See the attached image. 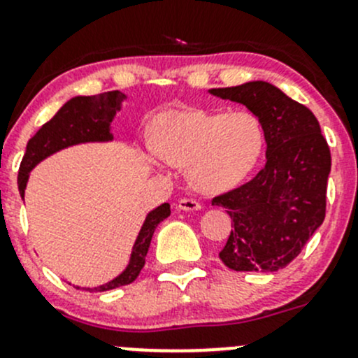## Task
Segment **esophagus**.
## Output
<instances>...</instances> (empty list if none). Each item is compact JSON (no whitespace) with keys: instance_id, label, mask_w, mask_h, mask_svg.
Wrapping results in <instances>:
<instances>
[{"instance_id":"34e87169","label":"esophagus","mask_w":358,"mask_h":358,"mask_svg":"<svg viewBox=\"0 0 358 358\" xmlns=\"http://www.w3.org/2000/svg\"><path fill=\"white\" fill-rule=\"evenodd\" d=\"M178 209H183V211H197V209H201V202L196 199H189V197H183V199L178 201Z\"/></svg>"}]
</instances>
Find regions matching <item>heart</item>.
<instances>
[{
    "instance_id": "obj_1",
    "label": "heart",
    "mask_w": 358,
    "mask_h": 358,
    "mask_svg": "<svg viewBox=\"0 0 358 358\" xmlns=\"http://www.w3.org/2000/svg\"><path fill=\"white\" fill-rule=\"evenodd\" d=\"M265 133L248 110H169L159 117L154 150L162 161L189 166V178L202 192H225L248 178L262 157Z\"/></svg>"
}]
</instances>
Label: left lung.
Wrapping results in <instances>:
<instances>
[{
    "mask_svg": "<svg viewBox=\"0 0 358 358\" xmlns=\"http://www.w3.org/2000/svg\"><path fill=\"white\" fill-rule=\"evenodd\" d=\"M262 122L266 164L244 185L213 197L234 222L220 259L236 272H277L326 218L331 150L313 112L265 81L213 88Z\"/></svg>",
    "mask_w": 358,
    "mask_h": 358,
    "instance_id": "1",
    "label": "left lung"
}]
</instances>
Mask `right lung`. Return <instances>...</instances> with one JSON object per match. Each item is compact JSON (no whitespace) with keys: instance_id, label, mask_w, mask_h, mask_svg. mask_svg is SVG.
<instances>
[{"instance_id":"obj_1","label":"right lung","mask_w":358,"mask_h":358,"mask_svg":"<svg viewBox=\"0 0 358 358\" xmlns=\"http://www.w3.org/2000/svg\"><path fill=\"white\" fill-rule=\"evenodd\" d=\"M122 100H124V93L117 92V90L99 93V95L93 96H76V99L69 100L66 106L57 112L48 122H45L41 129L29 140L22 162H20L19 180H17L20 196L24 197L29 171L39 161L48 157L50 154L66 149L69 145H76V143L109 142L112 140L110 122L115 112L121 109ZM169 215H171V209H169L168 202L150 211L143 222L138 237H136L131 251V259H129V265L126 266L124 272L103 286L93 287V289L88 287L86 291H109L119 286L131 284L145 265V256L149 251L150 241H152L154 230Z\"/></svg>"}]
</instances>
